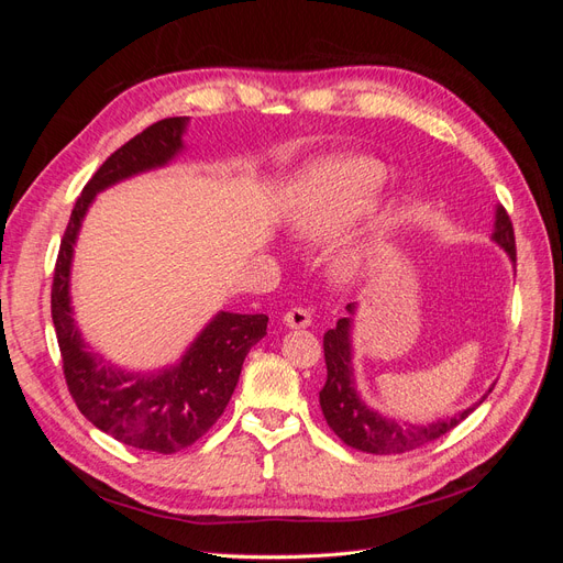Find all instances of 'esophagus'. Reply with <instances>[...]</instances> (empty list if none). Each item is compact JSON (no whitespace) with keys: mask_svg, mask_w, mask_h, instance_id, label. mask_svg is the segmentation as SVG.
Instances as JSON below:
<instances>
[{"mask_svg":"<svg viewBox=\"0 0 563 563\" xmlns=\"http://www.w3.org/2000/svg\"><path fill=\"white\" fill-rule=\"evenodd\" d=\"M284 323L288 329H308L312 323V312L305 308H291L284 314Z\"/></svg>","mask_w":563,"mask_h":563,"instance_id":"esophagus-1","label":"esophagus"}]
</instances>
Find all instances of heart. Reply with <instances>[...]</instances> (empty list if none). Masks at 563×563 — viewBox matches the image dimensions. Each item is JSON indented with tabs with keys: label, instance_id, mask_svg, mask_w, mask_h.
I'll list each match as a JSON object with an SVG mask.
<instances>
[{
	"label": "heart",
	"instance_id": "1",
	"mask_svg": "<svg viewBox=\"0 0 563 563\" xmlns=\"http://www.w3.org/2000/svg\"><path fill=\"white\" fill-rule=\"evenodd\" d=\"M387 185V168L366 155H331L296 178L288 223L308 240H333L373 211ZM397 225L378 220L338 246L333 269L343 282H362L376 272L395 242Z\"/></svg>",
	"mask_w": 563,
	"mask_h": 563
}]
</instances>
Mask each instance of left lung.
I'll use <instances>...</instances> for the list:
<instances>
[{"instance_id": "obj_1", "label": "left lung", "mask_w": 563, "mask_h": 563, "mask_svg": "<svg viewBox=\"0 0 563 563\" xmlns=\"http://www.w3.org/2000/svg\"><path fill=\"white\" fill-rule=\"evenodd\" d=\"M490 240L496 242L507 255L509 261L517 263V249H515V230L512 220L503 207H496V220H493ZM360 305H347V317L338 319L335 329L323 333V360H327V385L319 391L321 413L327 418L329 428L345 441L347 446L373 453V455H391V453H406L418 446L430 444L453 430L460 420H465L476 406L490 395L493 385L486 389V395L474 401L465 411H457L453 416L439 418L432 422H404L397 418L383 416L376 408H371L356 389L354 378V317Z\"/></svg>"}]
</instances>
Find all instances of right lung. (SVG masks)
I'll list each match as a JSON object with an SVG mask.
<instances>
[{
  "instance_id": "obj_1",
  "label": "right lung",
  "mask_w": 563,
  "mask_h": 563,
  "mask_svg": "<svg viewBox=\"0 0 563 563\" xmlns=\"http://www.w3.org/2000/svg\"><path fill=\"white\" fill-rule=\"evenodd\" d=\"M187 124L190 117L162 119L98 168L75 201L51 288L63 373L81 416L126 446L164 455L195 444L223 416L249 350L267 333V317L220 310L176 364L129 371L108 362L84 340L75 321L70 279L79 230L98 192L172 164L185 150Z\"/></svg>"
}]
</instances>
